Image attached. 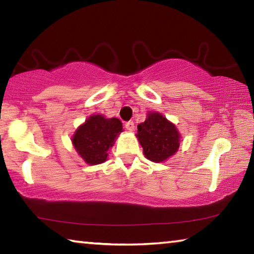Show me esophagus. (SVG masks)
I'll return each instance as SVG.
<instances>
[{
    "instance_id": "obj_1",
    "label": "esophagus",
    "mask_w": 254,
    "mask_h": 254,
    "mask_svg": "<svg viewBox=\"0 0 254 254\" xmlns=\"http://www.w3.org/2000/svg\"><path fill=\"white\" fill-rule=\"evenodd\" d=\"M126 128L128 131H133L134 130V123H133L132 121H128L126 123Z\"/></svg>"
}]
</instances>
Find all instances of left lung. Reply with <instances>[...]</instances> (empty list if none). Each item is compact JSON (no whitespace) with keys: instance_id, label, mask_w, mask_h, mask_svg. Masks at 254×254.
<instances>
[{"instance_id":"8db88e82","label":"left lung","mask_w":254,"mask_h":254,"mask_svg":"<svg viewBox=\"0 0 254 254\" xmlns=\"http://www.w3.org/2000/svg\"><path fill=\"white\" fill-rule=\"evenodd\" d=\"M137 126V139L147 159L162 162L178 151L180 134L175 124L157 112H150Z\"/></svg>"}]
</instances>
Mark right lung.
<instances>
[{"label": "right lung", "instance_id": "1", "mask_svg": "<svg viewBox=\"0 0 254 254\" xmlns=\"http://www.w3.org/2000/svg\"><path fill=\"white\" fill-rule=\"evenodd\" d=\"M122 131V122L119 119H106L96 114L89 117L77 128L71 141L86 163L98 165L106 161L107 151L113 147L115 137Z\"/></svg>", "mask_w": 254, "mask_h": 254}]
</instances>
